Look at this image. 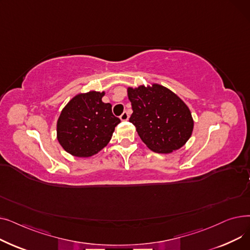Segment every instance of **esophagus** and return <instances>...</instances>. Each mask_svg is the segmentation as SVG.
Listing matches in <instances>:
<instances>
[{
	"instance_id": "obj_1",
	"label": "esophagus",
	"mask_w": 250,
	"mask_h": 250,
	"mask_svg": "<svg viewBox=\"0 0 250 250\" xmlns=\"http://www.w3.org/2000/svg\"><path fill=\"white\" fill-rule=\"evenodd\" d=\"M120 118H121V120H122L123 122L127 121V120H128V113H127L126 111H124V112L122 113V115L120 116Z\"/></svg>"
}]
</instances>
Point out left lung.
Masks as SVG:
<instances>
[{"mask_svg":"<svg viewBox=\"0 0 250 250\" xmlns=\"http://www.w3.org/2000/svg\"><path fill=\"white\" fill-rule=\"evenodd\" d=\"M133 114L129 117L141 140L156 153L180 149L192 134L193 120L188 105L168 88L152 84L127 88Z\"/></svg>","mask_w":250,"mask_h":250,"instance_id":"obj_1","label":"left lung"}]
</instances>
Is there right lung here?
I'll use <instances>...</instances> for the list:
<instances>
[{"instance_id": "right-lung-1", "label": "right lung", "mask_w": 250, "mask_h": 250, "mask_svg": "<svg viewBox=\"0 0 250 250\" xmlns=\"http://www.w3.org/2000/svg\"><path fill=\"white\" fill-rule=\"evenodd\" d=\"M104 92L90 91L73 97L62 108L57 124L61 146L73 156L87 158L109 143L115 126L110 103L102 102Z\"/></svg>"}]
</instances>
